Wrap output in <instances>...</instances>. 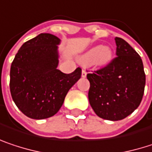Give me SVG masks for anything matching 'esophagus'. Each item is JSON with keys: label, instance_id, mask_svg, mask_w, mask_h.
Wrapping results in <instances>:
<instances>
[{"label": "esophagus", "instance_id": "esophagus-1", "mask_svg": "<svg viewBox=\"0 0 152 152\" xmlns=\"http://www.w3.org/2000/svg\"><path fill=\"white\" fill-rule=\"evenodd\" d=\"M86 76H87L86 70H85V69H83V70H82V76H83V77H86Z\"/></svg>", "mask_w": 152, "mask_h": 152}]
</instances>
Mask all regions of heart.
Here are the masks:
<instances>
[{"instance_id": "heart-1", "label": "heart", "mask_w": 152, "mask_h": 152, "mask_svg": "<svg viewBox=\"0 0 152 152\" xmlns=\"http://www.w3.org/2000/svg\"><path fill=\"white\" fill-rule=\"evenodd\" d=\"M112 57L113 53L110 47L97 45L86 50L78 57V60L83 65L104 67L112 60Z\"/></svg>"}]
</instances>
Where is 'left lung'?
Returning <instances> with one entry per match:
<instances>
[{"label": "left lung", "instance_id": "obj_1", "mask_svg": "<svg viewBox=\"0 0 152 152\" xmlns=\"http://www.w3.org/2000/svg\"><path fill=\"white\" fill-rule=\"evenodd\" d=\"M117 57L101 69L87 75L89 101L99 117L122 120L139 106L145 86L141 57L124 39L116 37Z\"/></svg>", "mask_w": 152, "mask_h": 152}]
</instances>
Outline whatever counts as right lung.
Returning a JSON list of instances; mask_svg holds the SVG:
<instances>
[{"label":"right lung","mask_w":152,"mask_h":152,"mask_svg":"<svg viewBox=\"0 0 152 152\" xmlns=\"http://www.w3.org/2000/svg\"><path fill=\"white\" fill-rule=\"evenodd\" d=\"M61 40L42 33L26 42L10 68V92L15 105L32 119H45L61 109L70 88L81 78L77 68L70 74L57 69Z\"/></svg>","instance_id":"add662e5"}]
</instances>
